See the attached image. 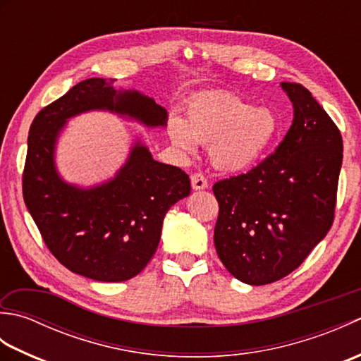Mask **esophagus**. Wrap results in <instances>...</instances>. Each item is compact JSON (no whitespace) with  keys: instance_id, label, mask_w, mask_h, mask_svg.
I'll list each match as a JSON object with an SVG mask.
<instances>
[{"instance_id":"esophagus-1","label":"esophagus","mask_w":361,"mask_h":361,"mask_svg":"<svg viewBox=\"0 0 361 361\" xmlns=\"http://www.w3.org/2000/svg\"><path fill=\"white\" fill-rule=\"evenodd\" d=\"M190 183H192V188L197 190L208 188V180H206V176L202 172H195L190 175Z\"/></svg>"}]
</instances>
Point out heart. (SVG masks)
Segmentation results:
<instances>
[{
  "mask_svg": "<svg viewBox=\"0 0 361 361\" xmlns=\"http://www.w3.org/2000/svg\"><path fill=\"white\" fill-rule=\"evenodd\" d=\"M278 132V119L265 106H251L234 93H209L186 106V118H172L169 136L183 152L208 144L212 164L242 172L255 166Z\"/></svg>",
  "mask_w": 361,
  "mask_h": 361,
  "instance_id": "b5f03b06",
  "label": "heart"
}]
</instances>
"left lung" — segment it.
Masks as SVG:
<instances>
[{
    "mask_svg": "<svg viewBox=\"0 0 361 361\" xmlns=\"http://www.w3.org/2000/svg\"><path fill=\"white\" fill-rule=\"evenodd\" d=\"M281 85L295 109L287 135L251 171L212 186L219 202L217 255L234 278L250 286L296 270L335 219L340 130L301 83Z\"/></svg>",
    "mask_w": 361,
    "mask_h": 361,
    "instance_id": "left-lung-1",
    "label": "left lung"
}]
</instances>
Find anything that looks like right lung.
Here are the masks:
<instances>
[{"mask_svg": "<svg viewBox=\"0 0 361 361\" xmlns=\"http://www.w3.org/2000/svg\"><path fill=\"white\" fill-rule=\"evenodd\" d=\"M110 110L142 124L166 126L167 113L137 91H116L113 80L79 82L38 111L30 124L23 198L43 242L73 273L102 282L132 279L158 248L166 212L190 192L176 166L158 163L136 142L126 166L102 186L79 189L57 175L54 145L68 118Z\"/></svg>", "mask_w": 361, "mask_h": 361, "instance_id": "obj_1", "label": "right lung"}]
</instances>
